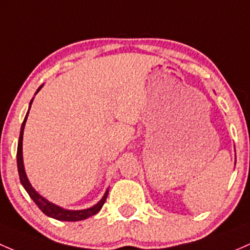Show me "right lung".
Segmentation results:
<instances>
[{
  "mask_svg": "<svg viewBox=\"0 0 250 250\" xmlns=\"http://www.w3.org/2000/svg\"><path fill=\"white\" fill-rule=\"evenodd\" d=\"M43 85H41L40 87H38V90L36 91V94L40 91L41 87ZM32 102H33V99L31 100V102H30L29 112H30V108H31V104H32ZM29 112H27L24 122H22L21 128H20V136H19V142H18V151H17L18 172H19V178H20V182H21L22 187H24V189L26 190L27 194L30 195L31 199L35 201L36 205L38 206V208H40V209L42 210L45 215H48V217H50V218H54V219H56V220H62V221L84 220V219H86V218H89V217H91V215L99 213L100 209L102 208V206L104 205V202H106V200H107L108 189H107V191L104 192V197H102V199L100 200L96 205L92 206V207L86 208V209H81V210H71V209H65V208L60 207V206H56V205H54V203L49 202L48 200L44 199V197L41 196V195L38 194L35 189H33L32 185L30 184L29 179H27V176H26V172H25V168H24V160H22V135H24L25 123H26Z\"/></svg>",
  "mask_w": 250,
  "mask_h": 250,
  "instance_id": "right-lung-1",
  "label": "right lung"
}]
</instances>
